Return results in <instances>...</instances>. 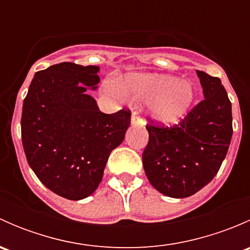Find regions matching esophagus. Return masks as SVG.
<instances>
[{
    "label": "esophagus",
    "instance_id": "obj_1",
    "mask_svg": "<svg viewBox=\"0 0 250 250\" xmlns=\"http://www.w3.org/2000/svg\"><path fill=\"white\" fill-rule=\"evenodd\" d=\"M130 123H132L133 127H143V125H144V121L141 120V118L137 115V113H133V115H132V120H130Z\"/></svg>",
    "mask_w": 250,
    "mask_h": 250
}]
</instances>
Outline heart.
Returning <instances> with one entry per match:
<instances>
[{
  "instance_id": "b5f03b06",
  "label": "heart",
  "mask_w": 250,
  "mask_h": 250,
  "mask_svg": "<svg viewBox=\"0 0 250 250\" xmlns=\"http://www.w3.org/2000/svg\"><path fill=\"white\" fill-rule=\"evenodd\" d=\"M116 98L148 104V112L156 122L169 125L186 116L195 100V89L188 81L170 75L129 74L121 84L111 78L105 84Z\"/></svg>"
}]
</instances>
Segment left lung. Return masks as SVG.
Wrapping results in <instances>:
<instances>
[{
    "mask_svg": "<svg viewBox=\"0 0 250 250\" xmlns=\"http://www.w3.org/2000/svg\"><path fill=\"white\" fill-rule=\"evenodd\" d=\"M204 99L179 125H147L143 166L162 195L185 198L208 185L220 169L232 138V109L220 78L196 71Z\"/></svg>",
    "mask_w": 250,
    "mask_h": 250,
    "instance_id": "obj_1",
    "label": "left lung"
}]
</instances>
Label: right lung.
Listing matches in <instances>:
<instances>
[{
	"mask_svg": "<svg viewBox=\"0 0 250 250\" xmlns=\"http://www.w3.org/2000/svg\"><path fill=\"white\" fill-rule=\"evenodd\" d=\"M99 66L60 62L35 74L24 99L21 140L30 168L46 188L67 200L92 195L111 151L130 125V111L102 112L95 90Z\"/></svg>",
	"mask_w": 250,
	"mask_h": 250,
	"instance_id": "obj_1",
	"label": "right lung"
}]
</instances>
